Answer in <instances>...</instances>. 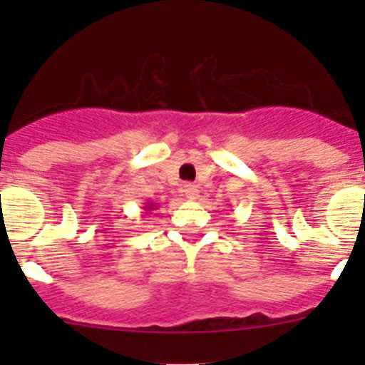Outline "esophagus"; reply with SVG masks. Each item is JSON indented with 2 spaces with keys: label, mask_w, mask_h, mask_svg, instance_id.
Here are the masks:
<instances>
[{
  "label": "esophagus",
  "mask_w": 365,
  "mask_h": 365,
  "mask_svg": "<svg viewBox=\"0 0 365 365\" xmlns=\"http://www.w3.org/2000/svg\"><path fill=\"white\" fill-rule=\"evenodd\" d=\"M183 194H185L187 200L194 201L200 196V189H197V185H194V183H185V185H183Z\"/></svg>",
  "instance_id": "1"
}]
</instances>
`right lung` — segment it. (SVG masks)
<instances>
[{
    "label": "right lung",
    "instance_id": "right-lung-1",
    "mask_svg": "<svg viewBox=\"0 0 365 365\" xmlns=\"http://www.w3.org/2000/svg\"><path fill=\"white\" fill-rule=\"evenodd\" d=\"M157 206H159V205L150 203V201H148V203H145V210H146V212H152V210H157Z\"/></svg>",
    "mask_w": 365,
    "mask_h": 365
}]
</instances>
